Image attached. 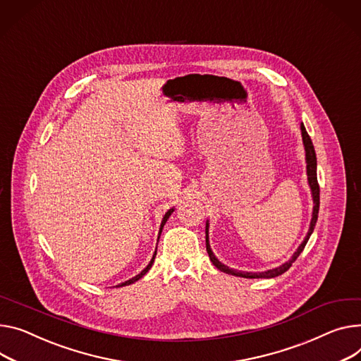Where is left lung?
I'll return each mask as SVG.
<instances>
[{
    "label": "left lung",
    "instance_id": "left-lung-1",
    "mask_svg": "<svg viewBox=\"0 0 361 361\" xmlns=\"http://www.w3.org/2000/svg\"><path fill=\"white\" fill-rule=\"evenodd\" d=\"M300 131H302V138H303V146H305V152H307V173H308V182H310V186L312 189V198H314V212H312V219H311V226H310V231L307 234V237H305L303 243L298 247V250L295 252V255L292 256V259L282 264L281 267L277 269H273V270H269V271H263V273H245V271H237V270H233L227 266H224L223 263H219L216 260V257L214 256V253L211 252V247H209V241H208V223H207V227H205V243H207V252H208V256L212 262V264L219 269L221 271L224 273H228V274H233V276H240V277H245V279H270V277H276L279 276L282 273H285L290 266L292 263L299 257V255L302 253V250L305 248V245H307L314 228H315V224H317V219H318V211H319V185H318V179H317V154H315V149H314V145H312V140L310 134L307 133V130H305L303 124H300Z\"/></svg>",
    "mask_w": 361,
    "mask_h": 361
}]
</instances>
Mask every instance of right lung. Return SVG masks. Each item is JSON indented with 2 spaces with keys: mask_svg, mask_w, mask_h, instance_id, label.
I'll return each mask as SVG.
<instances>
[{
  "mask_svg": "<svg viewBox=\"0 0 361 361\" xmlns=\"http://www.w3.org/2000/svg\"><path fill=\"white\" fill-rule=\"evenodd\" d=\"M173 212V209H171V211H168V212H166V215L163 216V221H161V226H160V231H159V237H160V233H161V230H163V226L166 224V221H168V218H169V215ZM154 257H156V253H154V256H153V259L150 260V263L147 264V267L140 273V274H137V276H134L133 277V279H130V281H127V282H124V283H121V285H118V288L120 286H127V285H131V283H134L135 281H138V279H140V277H143L147 271H149V269L152 267V264H153V262H154Z\"/></svg>",
  "mask_w": 361,
  "mask_h": 361,
  "instance_id": "add662e5",
  "label": "right lung"
}]
</instances>
